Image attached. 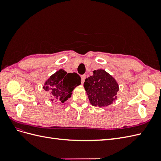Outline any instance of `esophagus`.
Segmentation results:
<instances>
[{
    "label": "esophagus",
    "mask_w": 161,
    "mask_h": 161,
    "mask_svg": "<svg viewBox=\"0 0 161 161\" xmlns=\"http://www.w3.org/2000/svg\"><path fill=\"white\" fill-rule=\"evenodd\" d=\"M86 75H82L81 76V82H82V83H83V82H85V79H86Z\"/></svg>",
    "instance_id": "34e87169"
}]
</instances>
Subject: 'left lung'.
<instances>
[{
  "mask_svg": "<svg viewBox=\"0 0 161 161\" xmlns=\"http://www.w3.org/2000/svg\"><path fill=\"white\" fill-rule=\"evenodd\" d=\"M84 87L90 103L93 106L105 107L116 99L119 86L115 80L103 70L93 71V75L85 79Z\"/></svg>",
  "mask_w": 161,
  "mask_h": 161,
  "instance_id": "obj_1",
  "label": "left lung"
}]
</instances>
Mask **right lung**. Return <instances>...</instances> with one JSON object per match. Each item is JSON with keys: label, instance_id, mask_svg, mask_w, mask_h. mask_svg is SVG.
Masks as SVG:
<instances>
[{"label": "right lung", "instance_id": "obj_1", "mask_svg": "<svg viewBox=\"0 0 161 161\" xmlns=\"http://www.w3.org/2000/svg\"><path fill=\"white\" fill-rule=\"evenodd\" d=\"M80 83V76L76 73H67L60 70L50 77L43 88L50 92L52 101L63 103L70 98L72 91Z\"/></svg>", "mask_w": 161, "mask_h": 161}]
</instances>
